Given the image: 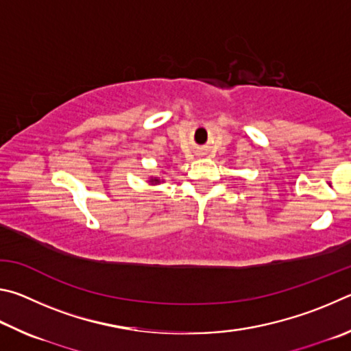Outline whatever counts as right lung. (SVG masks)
I'll use <instances>...</instances> for the list:
<instances>
[{"label":"right lung","instance_id":"1","mask_svg":"<svg viewBox=\"0 0 351 351\" xmlns=\"http://www.w3.org/2000/svg\"><path fill=\"white\" fill-rule=\"evenodd\" d=\"M151 185H157V183H160V179H157V177H154V179L149 180Z\"/></svg>","mask_w":351,"mask_h":351}]
</instances>
